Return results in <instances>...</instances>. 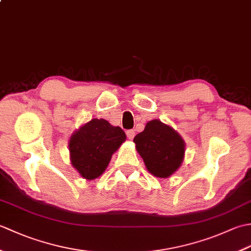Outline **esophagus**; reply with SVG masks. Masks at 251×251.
<instances>
[{"label":"esophagus","instance_id":"34e87169","mask_svg":"<svg viewBox=\"0 0 251 251\" xmlns=\"http://www.w3.org/2000/svg\"><path fill=\"white\" fill-rule=\"evenodd\" d=\"M126 135H127V137H128L129 140H132V139H134V137H135V130L134 129L127 130L126 131Z\"/></svg>","mask_w":251,"mask_h":251}]
</instances>
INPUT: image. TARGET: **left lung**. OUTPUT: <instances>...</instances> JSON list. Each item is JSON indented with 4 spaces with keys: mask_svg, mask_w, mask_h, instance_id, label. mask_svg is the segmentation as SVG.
<instances>
[{
    "mask_svg": "<svg viewBox=\"0 0 251 251\" xmlns=\"http://www.w3.org/2000/svg\"><path fill=\"white\" fill-rule=\"evenodd\" d=\"M134 142L147 169L155 177L168 178L183 162V139L173 127L159 120L148 122L145 130L134 138Z\"/></svg>",
    "mask_w": 251,
    "mask_h": 251,
    "instance_id": "left-lung-1",
    "label": "left lung"
}]
</instances>
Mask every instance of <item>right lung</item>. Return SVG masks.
<instances>
[{
    "label": "right lung",
    "instance_id": "right-lung-1",
    "mask_svg": "<svg viewBox=\"0 0 251 251\" xmlns=\"http://www.w3.org/2000/svg\"><path fill=\"white\" fill-rule=\"evenodd\" d=\"M126 140L119 126L103 119H93L71 136L69 141L71 164L83 178L93 180L103 174L113 153Z\"/></svg>",
    "mask_w": 251,
    "mask_h": 251
}]
</instances>
